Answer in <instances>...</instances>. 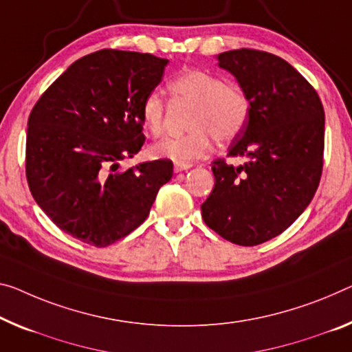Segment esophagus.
<instances>
[{
  "label": "esophagus",
  "mask_w": 352,
  "mask_h": 352,
  "mask_svg": "<svg viewBox=\"0 0 352 352\" xmlns=\"http://www.w3.org/2000/svg\"><path fill=\"white\" fill-rule=\"evenodd\" d=\"M190 168V165L188 164H176L175 165V173H181V171H186Z\"/></svg>",
  "instance_id": "1"
}]
</instances>
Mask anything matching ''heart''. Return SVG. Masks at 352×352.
Returning <instances> with one entry per match:
<instances>
[{"label": "heart", "mask_w": 352, "mask_h": 352, "mask_svg": "<svg viewBox=\"0 0 352 352\" xmlns=\"http://www.w3.org/2000/svg\"><path fill=\"white\" fill-rule=\"evenodd\" d=\"M168 89L173 99L193 104L187 120L190 132L155 143L151 153L157 159L175 164L201 159L209 153L212 137L221 143L230 142L242 132L250 115V102L239 88L204 70H186L171 80ZM142 120L154 137L164 132L165 102L160 94L149 93L144 97Z\"/></svg>", "instance_id": "heart-1"}]
</instances>
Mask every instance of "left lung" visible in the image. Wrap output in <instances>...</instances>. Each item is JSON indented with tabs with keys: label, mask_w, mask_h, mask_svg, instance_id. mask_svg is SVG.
<instances>
[{
	"label": "left lung",
	"mask_w": 352,
	"mask_h": 352,
	"mask_svg": "<svg viewBox=\"0 0 352 352\" xmlns=\"http://www.w3.org/2000/svg\"><path fill=\"white\" fill-rule=\"evenodd\" d=\"M250 102L230 157L212 162L215 184L201 204L204 223L223 239L253 247L283 232L320 186L324 108L315 88L280 56L241 48L217 56Z\"/></svg>",
	"instance_id": "1"
}]
</instances>
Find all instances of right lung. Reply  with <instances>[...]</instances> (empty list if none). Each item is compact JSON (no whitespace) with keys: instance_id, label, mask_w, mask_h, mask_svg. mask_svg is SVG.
I'll return each instance as SVG.
<instances>
[{"instance_id":"right-lung-1","label":"right lung","mask_w":352,"mask_h":352,"mask_svg":"<svg viewBox=\"0 0 352 352\" xmlns=\"http://www.w3.org/2000/svg\"><path fill=\"white\" fill-rule=\"evenodd\" d=\"M168 59L99 50L70 64L28 118L26 179L59 230L107 247L138 228L173 162L159 159L120 170L144 143L142 104L162 82Z\"/></svg>"}]
</instances>
